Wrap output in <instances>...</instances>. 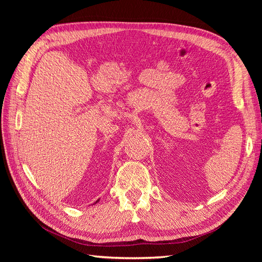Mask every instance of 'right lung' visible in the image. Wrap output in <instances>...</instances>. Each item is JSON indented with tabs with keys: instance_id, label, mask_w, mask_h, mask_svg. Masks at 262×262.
Returning <instances> with one entry per match:
<instances>
[{
	"instance_id": "add662e5",
	"label": "right lung",
	"mask_w": 262,
	"mask_h": 262,
	"mask_svg": "<svg viewBox=\"0 0 262 262\" xmlns=\"http://www.w3.org/2000/svg\"><path fill=\"white\" fill-rule=\"evenodd\" d=\"M97 201H98V200H97ZM97 201H96V202H97Z\"/></svg>"
}]
</instances>
